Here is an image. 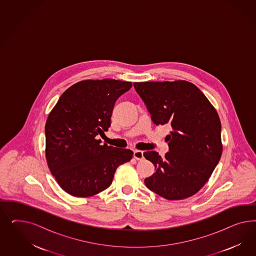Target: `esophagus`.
Returning <instances> with one entry per match:
<instances>
[{
  "label": "esophagus",
  "mask_w": 256,
  "mask_h": 256,
  "mask_svg": "<svg viewBox=\"0 0 256 256\" xmlns=\"http://www.w3.org/2000/svg\"><path fill=\"white\" fill-rule=\"evenodd\" d=\"M133 156H134V158H135L136 160H142L144 158V152H142V151H140V150H135Z\"/></svg>",
  "instance_id": "obj_1"
}]
</instances>
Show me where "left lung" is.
Returning a JSON list of instances; mask_svg holds the SVG:
<instances>
[{
    "label": "left lung",
    "instance_id": "1",
    "mask_svg": "<svg viewBox=\"0 0 256 256\" xmlns=\"http://www.w3.org/2000/svg\"><path fill=\"white\" fill-rule=\"evenodd\" d=\"M154 124H170L169 152L144 158L156 172L144 179L150 190L168 200H182L198 192L220 160L222 124L216 110L201 90L186 80L134 82Z\"/></svg>",
    "mask_w": 256,
    "mask_h": 256
}]
</instances>
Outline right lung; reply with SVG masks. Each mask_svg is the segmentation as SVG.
Wrapping results in <instances>:
<instances>
[{"label": "right lung", "instance_id": "1", "mask_svg": "<svg viewBox=\"0 0 256 256\" xmlns=\"http://www.w3.org/2000/svg\"><path fill=\"white\" fill-rule=\"evenodd\" d=\"M130 82L82 80L60 96L45 126L46 158L50 172L64 192L89 197L110 186L118 166L130 162V149L101 144L117 98Z\"/></svg>", "mask_w": 256, "mask_h": 256}]
</instances>
